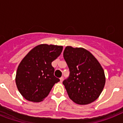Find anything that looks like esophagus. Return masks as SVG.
<instances>
[{"label": "esophagus", "instance_id": "obj_1", "mask_svg": "<svg viewBox=\"0 0 123 123\" xmlns=\"http://www.w3.org/2000/svg\"><path fill=\"white\" fill-rule=\"evenodd\" d=\"M64 80V77H61V78H60V81H61V82H62V81H63Z\"/></svg>", "mask_w": 123, "mask_h": 123}]
</instances>
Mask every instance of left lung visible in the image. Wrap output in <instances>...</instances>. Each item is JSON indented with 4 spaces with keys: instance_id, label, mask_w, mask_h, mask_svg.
<instances>
[{
    "instance_id": "1",
    "label": "left lung",
    "mask_w": 123,
    "mask_h": 123,
    "mask_svg": "<svg viewBox=\"0 0 123 123\" xmlns=\"http://www.w3.org/2000/svg\"><path fill=\"white\" fill-rule=\"evenodd\" d=\"M64 59L69 75L62 82L69 98L79 105H87L99 97L105 84L103 68L92 54L82 48L66 46Z\"/></svg>"
}]
</instances>
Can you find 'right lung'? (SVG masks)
I'll use <instances>...</instances> for the list:
<instances>
[{
  "instance_id": "obj_1",
  "label": "right lung",
  "mask_w": 123,
  "mask_h": 123,
  "mask_svg": "<svg viewBox=\"0 0 123 123\" xmlns=\"http://www.w3.org/2000/svg\"><path fill=\"white\" fill-rule=\"evenodd\" d=\"M62 46L43 44L36 46L18 66L16 84L18 91L27 100L42 101L60 80L54 76L52 62L61 55Z\"/></svg>"
}]
</instances>
